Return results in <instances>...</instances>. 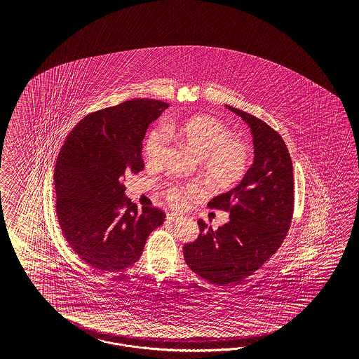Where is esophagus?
<instances>
[{
	"mask_svg": "<svg viewBox=\"0 0 359 359\" xmlns=\"http://www.w3.org/2000/svg\"><path fill=\"white\" fill-rule=\"evenodd\" d=\"M180 218V215H177V213H168L167 215V219L168 221H176V219H179Z\"/></svg>",
	"mask_w": 359,
	"mask_h": 359,
	"instance_id": "esophagus-1",
	"label": "esophagus"
}]
</instances>
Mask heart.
<instances>
[{"label": "heart", "instance_id": "heart-1", "mask_svg": "<svg viewBox=\"0 0 359 359\" xmlns=\"http://www.w3.org/2000/svg\"><path fill=\"white\" fill-rule=\"evenodd\" d=\"M170 130L185 146L203 159V171L212 184L229 189L248 174L251 150L248 143L233 138V133L222 122L209 116H195ZM168 134L156 128L149 134L144 152L150 162H158L165 150ZM165 200L174 208H184L191 198L203 196V188L196 183H170L164 185Z\"/></svg>", "mask_w": 359, "mask_h": 359}]
</instances>
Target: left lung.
I'll return each instance as SVG.
<instances>
[{"label": "left lung", "mask_w": 359, "mask_h": 359, "mask_svg": "<svg viewBox=\"0 0 359 359\" xmlns=\"http://www.w3.org/2000/svg\"><path fill=\"white\" fill-rule=\"evenodd\" d=\"M250 126L254 163L236 188L208 207L230 212V221L212 230L198 219L200 236L183 248L185 263L217 285L241 282L261 269L280 248L294 215V168L280 134L243 110L225 105Z\"/></svg>", "instance_id": "8db88e82"}]
</instances>
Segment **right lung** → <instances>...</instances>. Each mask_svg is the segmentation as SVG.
<instances>
[{
  "label": "right lung",
  "mask_w": 359,
  "mask_h": 359,
  "mask_svg": "<svg viewBox=\"0 0 359 359\" xmlns=\"http://www.w3.org/2000/svg\"><path fill=\"white\" fill-rule=\"evenodd\" d=\"M168 104L137 98L88 114L65 140L55 165L56 215L68 245L98 271L140 259L146 239L164 222L154 207L138 210L125 196L126 174L144 168L142 141Z\"/></svg>",
  "instance_id": "right-lung-1"
}]
</instances>
